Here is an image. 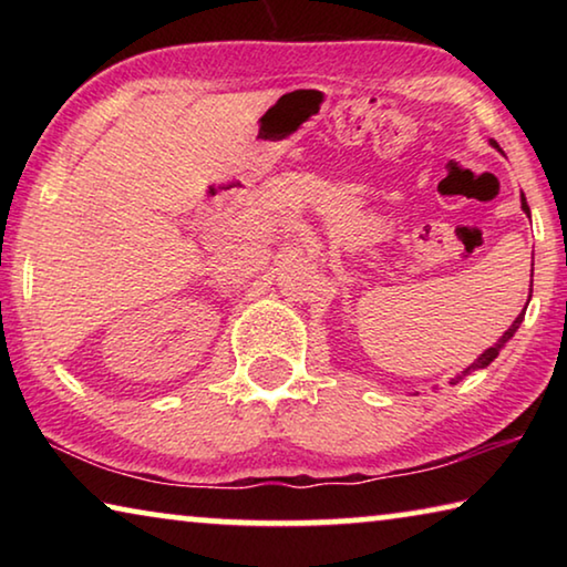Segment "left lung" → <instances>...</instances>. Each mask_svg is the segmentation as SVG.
I'll use <instances>...</instances> for the list:
<instances>
[{
	"instance_id": "left-lung-1",
	"label": "left lung",
	"mask_w": 567,
	"mask_h": 567,
	"mask_svg": "<svg viewBox=\"0 0 567 567\" xmlns=\"http://www.w3.org/2000/svg\"><path fill=\"white\" fill-rule=\"evenodd\" d=\"M493 145H495V142H493ZM497 147V145H495ZM523 209H525V215L527 217H530V207H527V203H525V197H523ZM530 297H533V282H530V295H527V302H530ZM527 307V305H525ZM523 318H525V310L520 312V315H517V318H515V322L511 324V328H507L505 332H503V338L501 340H497L495 342V348H487L483 354H480V358L473 362V364H470V368H465L463 372H460V375L457 378H453V380H450V385H457V382L460 380H463L465 375H470V372H475V370H483V368H487V364H491L495 358H497V354H501V350L505 348V342L507 340H511L513 338V334L517 332V328H520V322H523Z\"/></svg>"
}]
</instances>
